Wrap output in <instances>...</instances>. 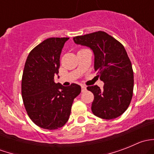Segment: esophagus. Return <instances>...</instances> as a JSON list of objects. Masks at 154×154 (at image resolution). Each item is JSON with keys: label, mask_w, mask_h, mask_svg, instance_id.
I'll return each mask as SVG.
<instances>
[{"label": "esophagus", "mask_w": 154, "mask_h": 154, "mask_svg": "<svg viewBox=\"0 0 154 154\" xmlns=\"http://www.w3.org/2000/svg\"><path fill=\"white\" fill-rule=\"evenodd\" d=\"M81 88H82V92H84V91L86 90V87L85 86H81Z\"/></svg>", "instance_id": "34e87169"}]
</instances>
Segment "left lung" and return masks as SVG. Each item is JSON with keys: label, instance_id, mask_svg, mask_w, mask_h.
I'll return each instance as SVG.
<instances>
[{"label": "left lung", "instance_id": "left-lung-1", "mask_svg": "<svg viewBox=\"0 0 154 154\" xmlns=\"http://www.w3.org/2000/svg\"><path fill=\"white\" fill-rule=\"evenodd\" d=\"M76 44L87 46L94 55V71L104 83L103 89L88 86L94 94L91 111L103 119H114L128 108L133 97V71L125 47L103 31L74 37Z\"/></svg>", "mask_w": 154, "mask_h": 154}]
</instances>
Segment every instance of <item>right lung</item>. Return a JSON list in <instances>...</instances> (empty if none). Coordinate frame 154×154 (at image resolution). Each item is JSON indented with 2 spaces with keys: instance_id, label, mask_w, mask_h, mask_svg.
<instances>
[{
  "instance_id": "1",
  "label": "right lung",
  "mask_w": 154,
  "mask_h": 154,
  "mask_svg": "<svg viewBox=\"0 0 154 154\" xmlns=\"http://www.w3.org/2000/svg\"><path fill=\"white\" fill-rule=\"evenodd\" d=\"M68 38H47L29 52L24 65L21 80L24 107L32 122L46 130L66 125L74 99L81 91L76 83L63 86L54 82L62 49Z\"/></svg>"
}]
</instances>
